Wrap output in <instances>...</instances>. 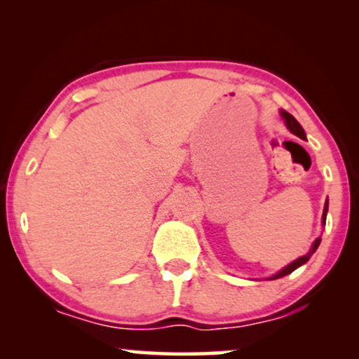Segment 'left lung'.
<instances>
[{
    "label": "left lung",
    "mask_w": 359,
    "mask_h": 359,
    "mask_svg": "<svg viewBox=\"0 0 359 359\" xmlns=\"http://www.w3.org/2000/svg\"><path fill=\"white\" fill-rule=\"evenodd\" d=\"M281 116L284 117V121H286V126H287V129L292 132L294 135H297V137H301V139H304V137H306V134H304V129H302V126L299 124V122L294 119V117L289 114V112H286V111H283L281 112ZM327 210H328V199H327V203H325V208H323V224H325V217H327ZM318 245H320V238H317L316 242H313V245H312V248L309 250V253L307 255H304V257H301V258H297L296 262H292L291 264H287L286 268L284 269H281V271H279L278 274H274V276H271L269 279H278V278H283V276H286V274H289V273H292L294 269H297L299 266H302L304 263H307L309 262V258L312 257L313 255V252H316L317 250V247Z\"/></svg>",
    "instance_id": "8db88e82"
}]
</instances>
